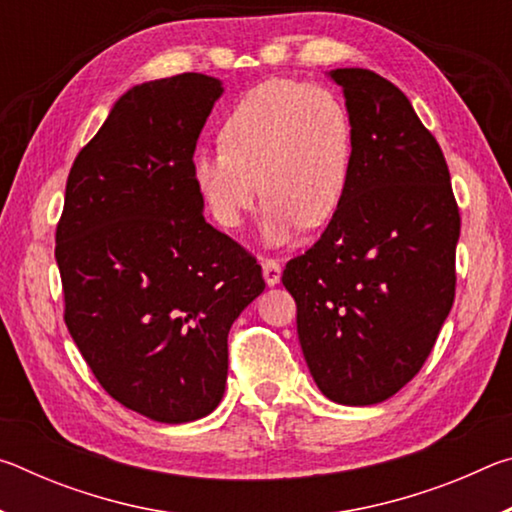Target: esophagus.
<instances>
[{
  "label": "esophagus",
  "instance_id": "34e87169",
  "mask_svg": "<svg viewBox=\"0 0 512 512\" xmlns=\"http://www.w3.org/2000/svg\"><path fill=\"white\" fill-rule=\"evenodd\" d=\"M262 273H264V280H266L268 287H275V284L280 282V277H282V266H280V262H277V259L264 257L262 259Z\"/></svg>",
  "mask_w": 512,
  "mask_h": 512
}]
</instances>
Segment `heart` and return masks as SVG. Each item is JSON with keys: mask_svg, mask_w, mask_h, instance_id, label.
Instances as JSON below:
<instances>
[{"mask_svg": "<svg viewBox=\"0 0 512 512\" xmlns=\"http://www.w3.org/2000/svg\"><path fill=\"white\" fill-rule=\"evenodd\" d=\"M219 144L194 153L192 180L221 228H239L259 194L264 239L282 244L300 225H325L343 203L354 126L334 90L291 79L259 83L225 112Z\"/></svg>", "mask_w": 512, "mask_h": 512, "instance_id": "obj_1", "label": "heart"}]
</instances>
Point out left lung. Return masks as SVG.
Instances as JSON below:
<instances>
[{
    "instance_id": "left-lung-1",
    "label": "left lung",
    "mask_w": 512,
    "mask_h": 512,
    "mask_svg": "<svg viewBox=\"0 0 512 512\" xmlns=\"http://www.w3.org/2000/svg\"><path fill=\"white\" fill-rule=\"evenodd\" d=\"M354 126L343 203L282 284L311 377L332 402H384L418 375L456 291L461 214L445 155L400 88L332 69Z\"/></svg>"
}]
</instances>
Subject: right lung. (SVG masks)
Returning <instances> with one entry per match:
<instances>
[{"mask_svg": "<svg viewBox=\"0 0 512 512\" xmlns=\"http://www.w3.org/2000/svg\"><path fill=\"white\" fill-rule=\"evenodd\" d=\"M221 81L135 85L69 169L56 228L65 325L110 397L180 424L219 406L228 332L262 266L203 216L192 158Z\"/></svg>", "mask_w": 512, "mask_h": 512, "instance_id": "add662e5", "label": "right lung"}]
</instances>
